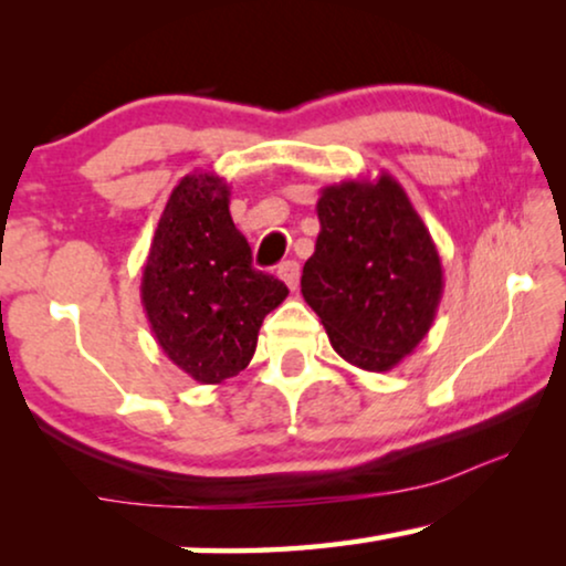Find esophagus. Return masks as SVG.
<instances>
[{"instance_id": "1", "label": "esophagus", "mask_w": 566, "mask_h": 566, "mask_svg": "<svg viewBox=\"0 0 566 566\" xmlns=\"http://www.w3.org/2000/svg\"><path fill=\"white\" fill-rule=\"evenodd\" d=\"M277 277H281V281L289 285L291 291H296V285H298V262L296 260L283 262V265L277 268Z\"/></svg>"}]
</instances>
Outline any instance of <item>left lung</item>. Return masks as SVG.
Masks as SVG:
<instances>
[{
    "label": "left lung",
    "instance_id": "8db88e82",
    "mask_svg": "<svg viewBox=\"0 0 566 566\" xmlns=\"http://www.w3.org/2000/svg\"><path fill=\"white\" fill-rule=\"evenodd\" d=\"M319 237L301 275L339 358L391 370L428 335L443 298V265L428 227L391 175L322 188Z\"/></svg>",
    "mask_w": 566,
    "mask_h": 566
}]
</instances>
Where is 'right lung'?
I'll use <instances>...</instances> for the list:
<instances>
[{
	"label": "right lung",
	"mask_w": 566,
	"mask_h": 566,
	"mask_svg": "<svg viewBox=\"0 0 566 566\" xmlns=\"http://www.w3.org/2000/svg\"><path fill=\"white\" fill-rule=\"evenodd\" d=\"M229 196L219 175H185L161 211L142 273L154 339L198 384H223L250 366L262 319L289 296L277 277L252 268Z\"/></svg>",
	"instance_id": "add662e5"
}]
</instances>
